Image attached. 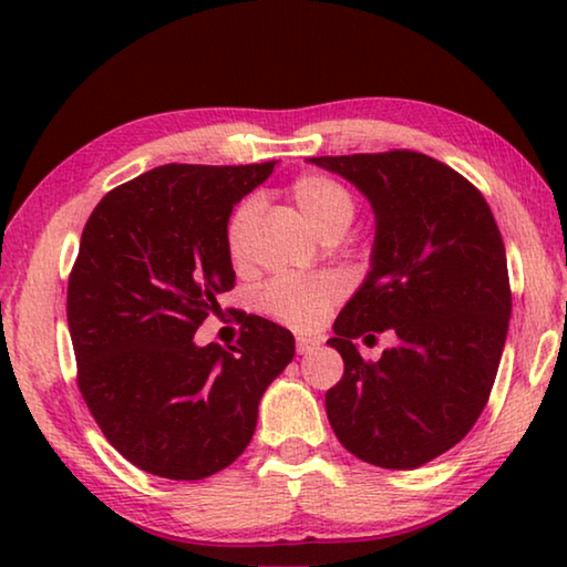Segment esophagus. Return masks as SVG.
I'll use <instances>...</instances> for the list:
<instances>
[{
	"label": "esophagus",
	"instance_id": "obj_1",
	"mask_svg": "<svg viewBox=\"0 0 567 567\" xmlns=\"http://www.w3.org/2000/svg\"><path fill=\"white\" fill-rule=\"evenodd\" d=\"M320 342L312 340V338H297V352L300 354H310L312 350H318Z\"/></svg>",
	"mask_w": 567,
	"mask_h": 567
}]
</instances>
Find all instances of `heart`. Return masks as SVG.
<instances>
[{
    "instance_id": "b5f03b06",
    "label": "heart",
    "mask_w": 567,
    "mask_h": 567,
    "mask_svg": "<svg viewBox=\"0 0 567 567\" xmlns=\"http://www.w3.org/2000/svg\"><path fill=\"white\" fill-rule=\"evenodd\" d=\"M290 195L297 209L320 237L342 235L358 213L352 192L330 175H302L292 182ZM260 215L257 197H247L235 207L227 223L225 245L235 265L247 257L249 233ZM344 295V282L338 275L320 277H277L260 292V307L270 318L290 324L295 330H312L328 318V312Z\"/></svg>"
}]
</instances>
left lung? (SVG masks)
<instances>
[{
    "label": "left lung",
    "instance_id": "8db88e82",
    "mask_svg": "<svg viewBox=\"0 0 567 567\" xmlns=\"http://www.w3.org/2000/svg\"><path fill=\"white\" fill-rule=\"evenodd\" d=\"M307 162L352 182L375 213L370 272L328 340L344 362L328 420L364 463L420 467L457 445L491 398L513 310L501 229L480 189L420 152ZM385 329L399 344L364 363L351 340Z\"/></svg>",
    "mask_w": 567,
    "mask_h": 567
}]
</instances>
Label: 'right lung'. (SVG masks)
I'll use <instances>...</instances> for the list:
<instances>
[{
  "instance_id": "add662e5",
  "label": "right lung",
  "mask_w": 567,
  "mask_h": 567,
  "mask_svg": "<svg viewBox=\"0 0 567 567\" xmlns=\"http://www.w3.org/2000/svg\"><path fill=\"white\" fill-rule=\"evenodd\" d=\"M262 165H162L114 187L84 225L66 287L76 382L120 455L145 473L203 480L245 453L295 338L247 315L237 348L195 344L235 287L233 207L272 175Z\"/></svg>"
}]
</instances>
